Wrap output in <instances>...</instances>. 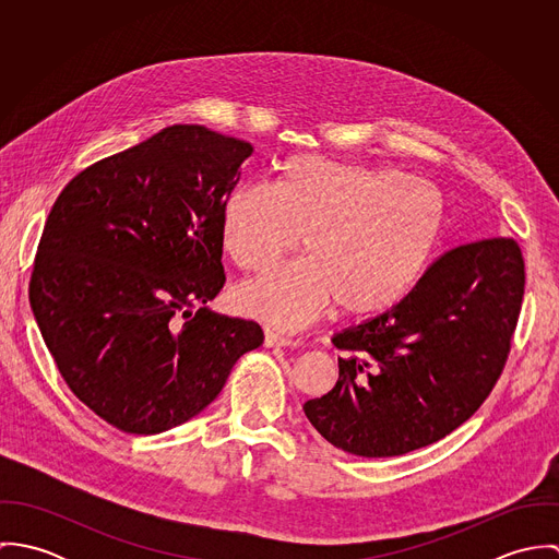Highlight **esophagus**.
I'll use <instances>...</instances> for the list:
<instances>
[{
    "label": "esophagus",
    "mask_w": 559,
    "mask_h": 559,
    "mask_svg": "<svg viewBox=\"0 0 559 559\" xmlns=\"http://www.w3.org/2000/svg\"><path fill=\"white\" fill-rule=\"evenodd\" d=\"M264 346L266 348H280V346H297V342L284 333H277L273 329H264Z\"/></svg>",
    "instance_id": "esophagus-1"
}]
</instances>
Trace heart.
I'll return each mask as SVG.
<instances>
[{"instance_id": "heart-1", "label": "heart", "mask_w": 559, "mask_h": 559, "mask_svg": "<svg viewBox=\"0 0 559 559\" xmlns=\"http://www.w3.org/2000/svg\"><path fill=\"white\" fill-rule=\"evenodd\" d=\"M222 247L245 271L295 251L308 258L240 284L237 310L295 329L333 304L370 319L404 301L437 262L448 204L428 180L392 167L295 155L273 182H242L222 209Z\"/></svg>"}]
</instances>
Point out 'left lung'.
I'll return each instance as SVG.
<instances>
[{
    "label": "left lung",
    "instance_id": "left-lung-1",
    "mask_svg": "<svg viewBox=\"0 0 559 559\" xmlns=\"http://www.w3.org/2000/svg\"><path fill=\"white\" fill-rule=\"evenodd\" d=\"M525 288L512 239L443 253L392 310L333 335L337 383L304 404L335 448L390 459L426 448L467 421L510 350Z\"/></svg>",
    "mask_w": 559,
    "mask_h": 559
}]
</instances>
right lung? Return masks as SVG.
I'll use <instances>...</instances> for the list:
<instances>
[{"mask_svg":"<svg viewBox=\"0 0 559 559\" xmlns=\"http://www.w3.org/2000/svg\"><path fill=\"white\" fill-rule=\"evenodd\" d=\"M245 140L165 127L78 174L34 260L29 306L78 399L131 435L202 413L264 333L206 304L224 288L222 209Z\"/></svg>","mask_w":559,"mask_h":559,"instance_id":"right-lung-1","label":"right lung"}]
</instances>
